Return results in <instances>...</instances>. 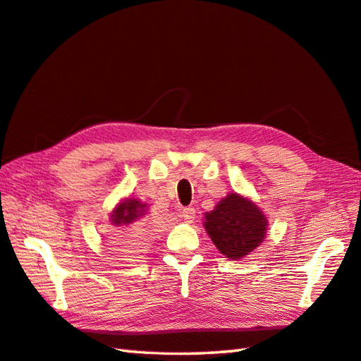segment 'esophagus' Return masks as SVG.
Listing matches in <instances>:
<instances>
[{
  "instance_id": "34e87169",
  "label": "esophagus",
  "mask_w": 361,
  "mask_h": 361,
  "mask_svg": "<svg viewBox=\"0 0 361 361\" xmlns=\"http://www.w3.org/2000/svg\"><path fill=\"white\" fill-rule=\"evenodd\" d=\"M195 214H197L195 207H184L181 210V218L186 221V223H192V221L195 219Z\"/></svg>"
}]
</instances>
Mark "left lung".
Returning <instances> with one entry per match:
<instances>
[{
	"label": "left lung",
	"mask_w": 361,
	"mask_h": 361,
	"mask_svg": "<svg viewBox=\"0 0 361 361\" xmlns=\"http://www.w3.org/2000/svg\"><path fill=\"white\" fill-rule=\"evenodd\" d=\"M204 227L221 253L241 259L264 241L267 219L250 200L230 193L206 214Z\"/></svg>",
	"instance_id": "obj_1"
}]
</instances>
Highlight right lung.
Instances as JSON below:
<instances>
[{"label": "right lung", "instance_id": "right-lung-1", "mask_svg": "<svg viewBox=\"0 0 361 361\" xmlns=\"http://www.w3.org/2000/svg\"><path fill=\"white\" fill-rule=\"evenodd\" d=\"M145 207L146 206L137 200H125L122 204H118L114 209L113 215H111L113 224L117 227L125 226V230L117 233L113 239V245L118 252H122L128 256H134L142 250L146 233L138 232V230L134 228V226L135 221H138L140 216L145 215ZM128 226L130 227L129 229L127 228Z\"/></svg>", "mask_w": 361, "mask_h": 361}]
</instances>
